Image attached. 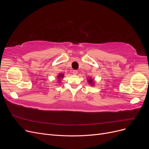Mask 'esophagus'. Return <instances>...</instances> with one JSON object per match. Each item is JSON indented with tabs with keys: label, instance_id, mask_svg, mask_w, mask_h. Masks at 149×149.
Instances as JSON below:
<instances>
[{
	"label": "esophagus",
	"instance_id": "34e87169",
	"mask_svg": "<svg viewBox=\"0 0 149 149\" xmlns=\"http://www.w3.org/2000/svg\"><path fill=\"white\" fill-rule=\"evenodd\" d=\"M73 74H74V75H76V74H78V71L77 70H73Z\"/></svg>",
	"mask_w": 149,
	"mask_h": 149
}]
</instances>
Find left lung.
<instances>
[{
  "label": "left lung",
  "mask_w": 149,
  "mask_h": 149,
  "mask_svg": "<svg viewBox=\"0 0 149 149\" xmlns=\"http://www.w3.org/2000/svg\"><path fill=\"white\" fill-rule=\"evenodd\" d=\"M88 83L90 84H91V85H93L94 84V81H93V80L91 79V78H89V79H88Z\"/></svg>",
  "instance_id": "left-lung-1"
}]
</instances>
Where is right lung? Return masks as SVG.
<instances>
[{
	"label": "right lung",
	"instance_id": "add662e5",
	"mask_svg": "<svg viewBox=\"0 0 149 149\" xmlns=\"http://www.w3.org/2000/svg\"><path fill=\"white\" fill-rule=\"evenodd\" d=\"M57 77H58V78L59 79H61V78H63L64 77V75H63V74H61L60 73V74H59L58 75Z\"/></svg>",
	"mask_w": 149,
	"mask_h": 149
}]
</instances>
